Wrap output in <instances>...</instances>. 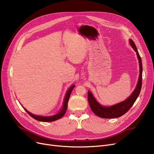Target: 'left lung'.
Listing matches in <instances>:
<instances>
[{
  "instance_id": "8db88e82",
  "label": "left lung",
  "mask_w": 154,
  "mask_h": 154,
  "mask_svg": "<svg viewBox=\"0 0 154 154\" xmlns=\"http://www.w3.org/2000/svg\"><path fill=\"white\" fill-rule=\"evenodd\" d=\"M129 42L134 50L136 51L140 63V76L137 86H136V88L132 94L128 99L122 102H121V103L112 105L111 106H101L96 101L91 93L89 91L88 99L89 106L94 113H95L96 116L100 117L105 119H113L117 118L123 116L124 113H126L131 108L140 93L142 86V70H143L141 59L134 42L131 39H129Z\"/></svg>"
}]
</instances>
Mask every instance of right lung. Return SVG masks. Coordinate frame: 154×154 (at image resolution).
<instances>
[{
  "instance_id": "1",
  "label": "right lung",
  "mask_w": 154,
  "mask_h": 154,
  "mask_svg": "<svg viewBox=\"0 0 154 154\" xmlns=\"http://www.w3.org/2000/svg\"><path fill=\"white\" fill-rule=\"evenodd\" d=\"M75 85H73V86H70L69 88V89H68L67 92L66 93L65 97L64 99V101H63V106L61 109V110L58 112L55 113V114L53 115V116H35L33 115L32 113H31L30 112H28L26 109L25 111L29 114L32 117H33V119H35V120L37 121H42V122H51V121H54L56 120H58V119L61 118L63 116L65 115V113L66 111L67 107H68V100H69L70 94L72 93V91L73 89V88L75 87Z\"/></svg>"
}]
</instances>
